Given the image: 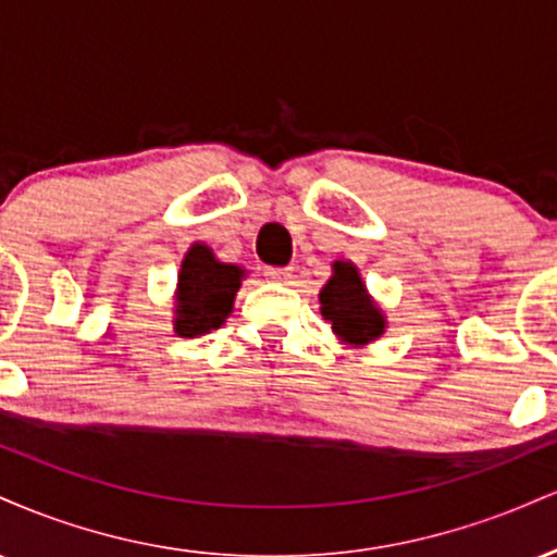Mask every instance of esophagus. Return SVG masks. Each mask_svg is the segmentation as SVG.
Instances as JSON below:
<instances>
[{
    "instance_id": "1",
    "label": "esophagus",
    "mask_w": 557,
    "mask_h": 557,
    "mask_svg": "<svg viewBox=\"0 0 557 557\" xmlns=\"http://www.w3.org/2000/svg\"><path fill=\"white\" fill-rule=\"evenodd\" d=\"M264 274L267 280H272V283H287V280L293 277V270L290 267H267Z\"/></svg>"
}]
</instances>
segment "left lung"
Listing matches in <instances>:
<instances>
[{"instance_id": "left-lung-1", "label": "left lung", "mask_w": 557, "mask_h": 557, "mask_svg": "<svg viewBox=\"0 0 557 557\" xmlns=\"http://www.w3.org/2000/svg\"><path fill=\"white\" fill-rule=\"evenodd\" d=\"M322 317L345 345H367L387 327L385 314L367 293L359 270L350 261H335L332 277L319 290Z\"/></svg>"}]
</instances>
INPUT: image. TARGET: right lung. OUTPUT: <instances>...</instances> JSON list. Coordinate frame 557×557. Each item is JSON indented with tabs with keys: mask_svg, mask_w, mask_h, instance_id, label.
Returning <instances> with one entry per match:
<instances>
[{
	"mask_svg": "<svg viewBox=\"0 0 557 557\" xmlns=\"http://www.w3.org/2000/svg\"><path fill=\"white\" fill-rule=\"evenodd\" d=\"M243 272L238 264H225L203 243H194L185 253L175 293V332L196 337L225 324L233 311Z\"/></svg>",
	"mask_w": 557,
	"mask_h": 557,
	"instance_id": "1",
	"label": "right lung"
}]
</instances>
